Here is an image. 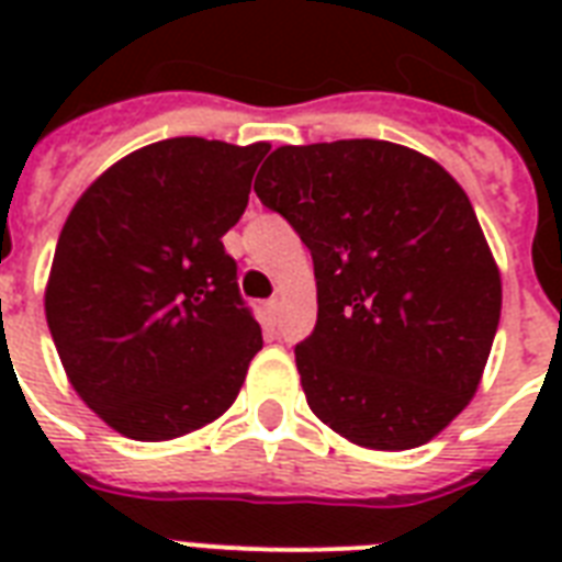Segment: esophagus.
Returning <instances> with one entry per match:
<instances>
[{"label": "esophagus", "instance_id": "1", "mask_svg": "<svg viewBox=\"0 0 562 562\" xmlns=\"http://www.w3.org/2000/svg\"><path fill=\"white\" fill-rule=\"evenodd\" d=\"M265 308H268V317H271V321H277V317H280V300H268V303H265Z\"/></svg>", "mask_w": 562, "mask_h": 562}]
</instances>
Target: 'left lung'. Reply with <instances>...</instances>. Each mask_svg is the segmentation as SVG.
I'll use <instances>...</instances> for the list:
<instances>
[{
  "label": "left lung",
  "mask_w": 562,
  "mask_h": 562,
  "mask_svg": "<svg viewBox=\"0 0 562 562\" xmlns=\"http://www.w3.org/2000/svg\"><path fill=\"white\" fill-rule=\"evenodd\" d=\"M312 250L317 324L300 384L350 443L402 452L475 396L502 315V277L458 180L384 139L282 145L254 183Z\"/></svg>",
  "instance_id": "1"
}]
</instances>
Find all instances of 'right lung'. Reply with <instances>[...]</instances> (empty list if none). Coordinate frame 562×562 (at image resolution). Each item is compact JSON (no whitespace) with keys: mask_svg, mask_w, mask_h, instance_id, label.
Here are the masks:
<instances>
[{"mask_svg":"<svg viewBox=\"0 0 562 562\" xmlns=\"http://www.w3.org/2000/svg\"><path fill=\"white\" fill-rule=\"evenodd\" d=\"M268 143L175 136L92 180L46 282V321L75 393L113 431L160 443L236 402L262 329L221 236Z\"/></svg>","mask_w":562,"mask_h":562,"instance_id":"1","label":"right lung"}]
</instances>
